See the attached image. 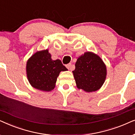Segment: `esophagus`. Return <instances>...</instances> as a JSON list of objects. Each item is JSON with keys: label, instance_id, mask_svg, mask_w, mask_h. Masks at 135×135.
I'll list each match as a JSON object with an SVG mask.
<instances>
[{"label": "esophagus", "instance_id": "1", "mask_svg": "<svg viewBox=\"0 0 135 135\" xmlns=\"http://www.w3.org/2000/svg\"><path fill=\"white\" fill-rule=\"evenodd\" d=\"M66 67L69 70H72V65H71V64H69L67 65H66Z\"/></svg>", "mask_w": 135, "mask_h": 135}]
</instances>
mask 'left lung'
Returning <instances> with one entry per match:
<instances>
[{"label": "left lung", "instance_id": "1", "mask_svg": "<svg viewBox=\"0 0 135 135\" xmlns=\"http://www.w3.org/2000/svg\"><path fill=\"white\" fill-rule=\"evenodd\" d=\"M72 72L77 88L90 93L98 91L103 85L107 68L99 55L92 52H86L77 59Z\"/></svg>", "mask_w": 135, "mask_h": 135}]
</instances>
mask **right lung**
<instances>
[{
	"label": "right lung",
	"instance_id": "add662e5",
	"mask_svg": "<svg viewBox=\"0 0 135 135\" xmlns=\"http://www.w3.org/2000/svg\"><path fill=\"white\" fill-rule=\"evenodd\" d=\"M68 70L59 59L54 60L49 50L37 51L27 60L28 81L34 88L49 92L54 89L61 71Z\"/></svg>",
	"mask_w": 135,
	"mask_h": 135
}]
</instances>
